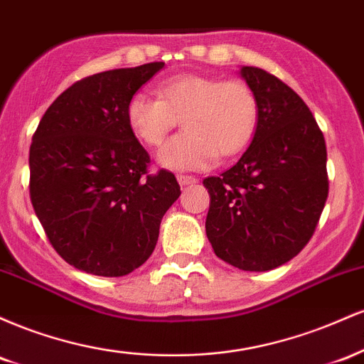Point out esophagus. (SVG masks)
I'll return each mask as SVG.
<instances>
[{
    "label": "esophagus",
    "mask_w": 364,
    "mask_h": 364,
    "mask_svg": "<svg viewBox=\"0 0 364 364\" xmlns=\"http://www.w3.org/2000/svg\"><path fill=\"white\" fill-rule=\"evenodd\" d=\"M176 179H178V183H179V185H181V186L195 185V183L198 181V179H196V178H193V176H186V174H178Z\"/></svg>",
    "instance_id": "34e87169"
}]
</instances>
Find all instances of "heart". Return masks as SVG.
<instances>
[{
    "mask_svg": "<svg viewBox=\"0 0 364 364\" xmlns=\"http://www.w3.org/2000/svg\"><path fill=\"white\" fill-rule=\"evenodd\" d=\"M157 92L161 100L144 92L133 95L127 121L136 139L157 147L183 119L185 133L166 141L157 154L164 168L205 169L217 154L235 156L252 140L258 101L245 82L178 75L162 82Z\"/></svg>",
    "mask_w": 364,
    "mask_h": 364,
    "instance_id": "b5f03b06",
    "label": "heart"
}]
</instances>
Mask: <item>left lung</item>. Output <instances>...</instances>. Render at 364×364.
<instances>
[{"instance_id": "8db88e82", "label": "left lung", "mask_w": 364, "mask_h": 364, "mask_svg": "<svg viewBox=\"0 0 364 364\" xmlns=\"http://www.w3.org/2000/svg\"><path fill=\"white\" fill-rule=\"evenodd\" d=\"M241 77L257 95V132L231 169L203 179L205 232L220 260L265 272L294 258L315 232L328 196L327 147L291 87L255 66H243Z\"/></svg>"}]
</instances>
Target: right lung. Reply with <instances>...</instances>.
<instances>
[{"label": "right lung", "mask_w": 364, "mask_h": 364, "mask_svg": "<svg viewBox=\"0 0 364 364\" xmlns=\"http://www.w3.org/2000/svg\"><path fill=\"white\" fill-rule=\"evenodd\" d=\"M162 68L156 61L75 82L32 136L36 215L56 253L87 274L121 277L147 262L181 195L173 173H149L150 156L127 121L129 99Z\"/></svg>", "instance_id": "obj_1"}]
</instances>
